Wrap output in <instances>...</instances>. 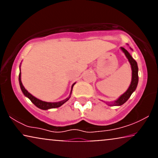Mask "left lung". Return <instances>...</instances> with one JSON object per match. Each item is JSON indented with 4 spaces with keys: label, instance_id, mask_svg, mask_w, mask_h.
I'll return each mask as SVG.
<instances>
[{
    "label": "left lung",
    "instance_id": "8db88e82",
    "mask_svg": "<svg viewBox=\"0 0 158 158\" xmlns=\"http://www.w3.org/2000/svg\"><path fill=\"white\" fill-rule=\"evenodd\" d=\"M120 49L121 50L124 52L125 56H126L128 61H129L130 64H131V81L126 91L123 94H122L117 100L114 101V102H106V104L110 106H120L124 104V103L129 99V97H131V95L133 94V92L135 91L136 88H137V84H138V66H137V61L132 58L131 54L127 51L124 48H122V47H121ZM130 49L132 50V49L131 48H130Z\"/></svg>",
    "mask_w": 158,
    "mask_h": 158
}]
</instances>
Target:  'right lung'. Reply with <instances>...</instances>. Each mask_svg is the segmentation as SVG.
Here are the masks:
<instances>
[{
	"instance_id": "add662e5",
	"label": "right lung",
	"mask_w": 158,
	"mask_h": 158,
	"mask_svg": "<svg viewBox=\"0 0 158 158\" xmlns=\"http://www.w3.org/2000/svg\"><path fill=\"white\" fill-rule=\"evenodd\" d=\"M20 68H21V65H20ZM21 68H20L19 80V84H20V87H21V91L23 92V95H24L26 97L28 98L29 99H30V101H31V102L33 103L36 107H38V108H40V109H42V110H48V109H50V108H59V107L62 106L64 103L66 102L67 101H68L70 98V96H71V94H72V90H73V85L76 84L75 82L72 85L70 96H69L68 97H67L65 99H64V100H61V101H59V102H45V101L41 100V99H38V98H36L34 97V96H32L30 93H29V92L25 89V88L23 87L22 82H21Z\"/></svg>"
}]
</instances>
